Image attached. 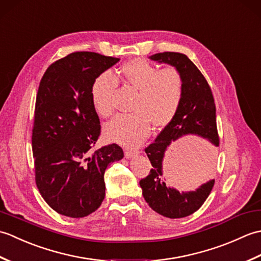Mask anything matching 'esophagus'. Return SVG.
<instances>
[{
    "label": "esophagus",
    "mask_w": 261,
    "mask_h": 261,
    "mask_svg": "<svg viewBox=\"0 0 261 261\" xmlns=\"http://www.w3.org/2000/svg\"><path fill=\"white\" fill-rule=\"evenodd\" d=\"M138 154H139V151H137V150H129V149H125V151H124V156L126 159L136 157V156H138Z\"/></svg>",
    "instance_id": "obj_1"
}]
</instances>
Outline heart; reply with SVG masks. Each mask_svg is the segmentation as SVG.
<instances>
[{"label":"heart","instance_id":"b5f03b06","mask_svg":"<svg viewBox=\"0 0 261 261\" xmlns=\"http://www.w3.org/2000/svg\"><path fill=\"white\" fill-rule=\"evenodd\" d=\"M118 80L138 91L132 105L135 113L115 116L105 124L103 135L109 141L138 147L150 135L151 123L164 126L174 118L184 93L182 77L176 68L158 69L145 59L125 63L116 77L104 71L94 80L91 88L93 107L102 118L113 113Z\"/></svg>","mask_w":261,"mask_h":261}]
</instances>
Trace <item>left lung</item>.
<instances>
[{
    "mask_svg": "<svg viewBox=\"0 0 261 261\" xmlns=\"http://www.w3.org/2000/svg\"><path fill=\"white\" fill-rule=\"evenodd\" d=\"M149 58L159 64L173 66L178 70L184 83V93L174 118L154 142L145 149L152 169L146 178L140 180V187L146 202L154 212L169 219H180L193 214L202 206L212 191L214 179L207 180L194 191L179 192L170 187L163 173L165 152L171 142L185 136H196L212 145H203V159L205 167H213L216 148L219 147L214 98L205 77L186 55L167 51L154 54Z\"/></svg>",
    "mask_w": 261,
    "mask_h": 261,
    "instance_id": "1",
    "label": "left lung"
}]
</instances>
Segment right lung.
I'll use <instances>...</instances> for the list:
<instances>
[{
	"instance_id": "obj_1",
	"label": "right lung",
	"mask_w": 261,
	"mask_h": 261,
	"mask_svg": "<svg viewBox=\"0 0 261 261\" xmlns=\"http://www.w3.org/2000/svg\"><path fill=\"white\" fill-rule=\"evenodd\" d=\"M119 60L73 53L49 66L38 88L32 129L36 184L49 206L68 218H84L101 206L105 169L124 156L115 143L91 150L101 132L92 84Z\"/></svg>"
}]
</instances>
